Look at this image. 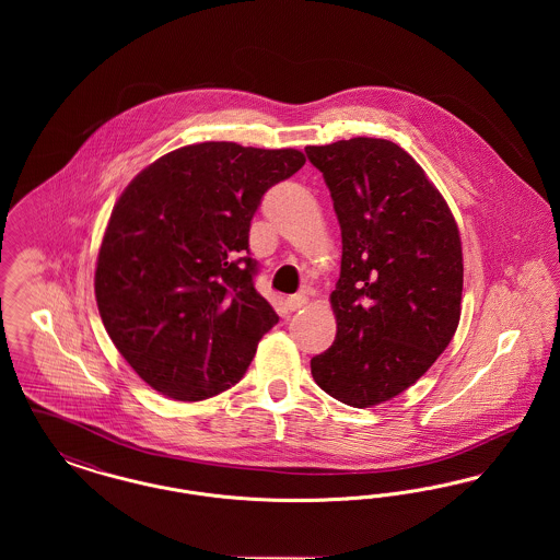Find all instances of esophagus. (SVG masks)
<instances>
[{
    "instance_id": "obj_1",
    "label": "esophagus",
    "mask_w": 560,
    "mask_h": 560,
    "mask_svg": "<svg viewBox=\"0 0 560 560\" xmlns=\"http://www.w3.org/2000/svg\"><path fill=\"white\" fill-rule=\"evenodd\" d=\"M308 304V295L306 293H295V295H290L288 300H285V306H288V311H298V308H304Z\"/></svg>"
}]
</instances>
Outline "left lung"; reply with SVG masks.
I'll use <instances>...</instances> for the list:
<instances>
[{"mask_svg": "<svg viewBox=\"0 0 560 560\" xmlns=\"http://www.w3.org/2000/svg\"><path fill=\"white\" fill-rule=\"evenodd\" d=\"M331 192L342 267L329 295L331 348L311 359L320 388L372 407L416 384L450 347L464 285L452 210L409 153L382 138L306 147Z\"/></svg>", "mask_w": 560, "mask_h": 560, "instance_id": "1", "label": "left lung"}]
</instances>
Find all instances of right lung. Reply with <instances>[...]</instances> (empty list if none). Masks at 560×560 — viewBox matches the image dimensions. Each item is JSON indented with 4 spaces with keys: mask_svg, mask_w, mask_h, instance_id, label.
Segmentation results:
<instances>
[{
    "mask_svg": "<svg viewBox=\"0 0 560 560\" xmlns=\"http://www.w3.org/2000/svg\"><path fill=\"white\" fill-rule=\"evenodd\" d=\"M295 149L188 144L142 170L115 203L94 292L113 345L151 388L203 400L237 384L279 323L256 292L249 224Z\"/></svg>",
    "mask_w": 560,
    "mask_h": 560,
    "instance_id": "obj_1",
    "label": "right lung"
}]
</instances>
